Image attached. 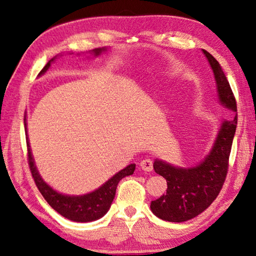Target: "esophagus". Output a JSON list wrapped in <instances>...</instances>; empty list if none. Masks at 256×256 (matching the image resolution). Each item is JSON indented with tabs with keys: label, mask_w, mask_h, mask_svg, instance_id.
Here are the masks:
<instances>
[{
	"label": "esophagus",
	"mask_w": 256,
	"mask_h": 256,
	"mask_svg": "<svg viewBox=\"0 0 256 256\" xmlns=\"http://www.w3.org/2000/svg\"><path fill=\"white\" fill-rule=\"evenodd\" d=\"M140 167L142 168V170H144V172H151V170H152V168H154V166H152V160H150V159L142 160V162H140Z\"/></svg>",
	"instance_id": "esophagus-1"
}]
</instances>
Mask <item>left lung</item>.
<instances>
[{"mask_svg":"<svg viewBox=\"0 0 256 256\" xmlns=\"http://www.w3.org/2000/svg\"><path fill=\"white\" fill-rule=\"evenodd\" d=\"M202 53L214 72L220 105L235 112V116L222 120L211 150L196 166L180 167L160 159L154 160V170L167 180V190L157 200L151 201L150 209L158 218L170 222H188L216 200L226 180L236 132L237 106L229 82L218 60L204 50Z\"/></svg>","mask_w":256,"mask_h":256,"instance_id":"obj_1","label":"left lung"}]
</instances>
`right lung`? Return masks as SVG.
Returning <instances> with one entry per match:
<instances>
[{
  "mask_svg": "<svg viewBox=\"0 0 256 256\" xmlns=\"http://www.w3.org/2000/svg\"><path fill=\"white\" fill-rule=\"evenodd\" d=\"M106 47H102V48H94L90 54L94 56H99L104 52H106ZM55 58L48 60L44 68L40 71L38 76H42L44 73L48 70L50 64L54 62ZM24 126H26V138H27V148H28V162L30 170H32V175L34 177V183H36L38 190L44 196L47 203L53 208V209L58 212L60 216L64 218L76 222H94V220L100 219L102 216L107 214L112 206V202L115 198L116 188H118V182L124 178V177L132 175L136 170V164H131L124 168V170H120L118 172L110 177V180L105 182L100 188L97 190L89 192L86 194H82V196H68V194H63L58 190H54L50 185H48L46 182L42 180L40 172H38L36 164H34V160L32 154V148H30L28 133H27V118L24 116Z\"/></svg>",
  "mask_w": 256,
  "mask_h": 256,
  "instance_id": "right-lung-1",
  "label": "right lung"
}]
</instances>
